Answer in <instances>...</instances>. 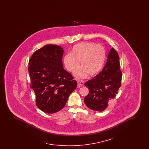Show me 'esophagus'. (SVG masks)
Listing matches in <instances>:
<instances>
[{
	"label": "esophagus",
	"instance_id": "esophagus-1",
	"mask_svg": "<svg viewBox=\"0 0 149 149\" xmlns=\"http://www.w3.org/2000/svg\"><path fill=\"white\" fill-rule=\"evenodd\" d=\"M77 84H78V87H81L83 85H84V81L83 80H78L77 81Z\"/></svg>",
	"mask_w": 149,
	"mask_h": 149
}]
</instances>
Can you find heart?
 Returning a JSON list of instances; mask_svg holds the SVG:
<instances>
[{"instance_id":"b5f03b06","label":"heart","mask_w":149,"mask_h":149,"mask_svg":"<svg viewBox=\"0 0 149 149\" xmlns=\"http://www.w3.org/2000/svg\"><path fill=\"white\" fill-rule=\"evenodd\" d=\"M106 58V50L100 45L91 42H81L74 45L71 54L65 55L63 62L68 71L74 72L78 69L80 62L81 67L75 72L74 76L83 79L98 74L102 69Z\"/></svg>"}]
</instances>
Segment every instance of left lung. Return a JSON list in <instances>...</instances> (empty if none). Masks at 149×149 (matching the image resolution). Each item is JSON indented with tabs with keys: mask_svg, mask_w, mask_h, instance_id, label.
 I'll use <instances>...</instances> for the list:
<instances>
[{
	"mask_svg": "<svg viewBox=\"0 0 149 149\" xmlns=\"http://www.w3.org/2000/svg\"><path fill=\"white\" fill-rule=\"evenodd\" d=\"M119 60L118 53L112 48L102 72L84 84L89 89L84 103L91 109L103 111L108 107L109 100L114 98L117 94L122 79Z\"/></svg>",
	"mask_w": 149,
	"mask_h": 149,
	"instance_id": "obj_1",
	"label": "left lung"
}]
</instances>
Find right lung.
Returning <instances> with one entry per match:
<instances>
[{
	"label": "right lung",
	"instance_id": "right-lung-1",
	"mask_svg": "<svg viewBox=\"0 0 149 149\" xmlns=\"http://www.w3.org/2000/svg\"><path fill=\"white\" fill-rule=\"evenodd\" d=\"M63 49L47 45L35 51L29 60L31 86L35 93L36 106L47 113L64 108L77 83L63 68Z\"/></svg>",
	"mask_w": 149,
	"mask_h": 149
}]
</instances>
